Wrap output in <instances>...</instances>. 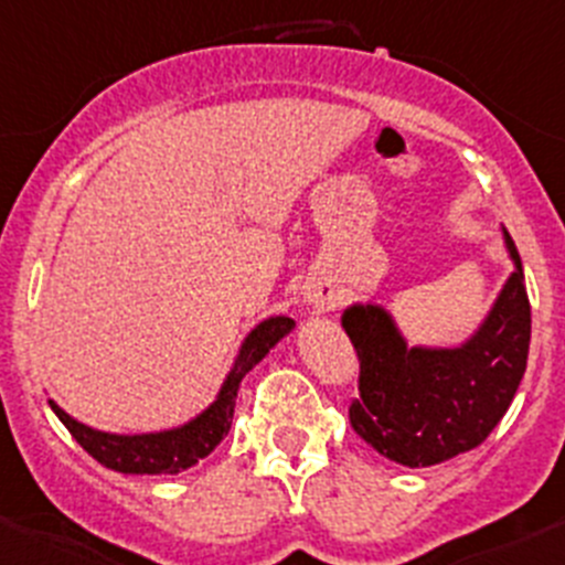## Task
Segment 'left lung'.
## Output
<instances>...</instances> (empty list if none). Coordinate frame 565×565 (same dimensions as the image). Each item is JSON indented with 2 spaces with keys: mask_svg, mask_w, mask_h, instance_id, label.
Listing matches in <instances>:
<instances>
[{
  "mask_svg": "<svg viewBox=\"0 0 565 565\" xmlns=\"http://www.w3.org/2000/svg\"><path fill=\"white\" fill-rule=\"evenodd\" d=\"M514 273L481 328L461 347H407L380 306L341 317L361 361L350 424L374 451L407 467H429L481 446L520 388L530 350V300L509 232Z\"/></svg>",
  "mask_w": 565,
  "mask_h": 565,
  "instance_id": "left-lung-1",
  "label": "left lung"
}]
</instances>
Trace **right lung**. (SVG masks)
Masks as SVG:
<instances>
[{
	"mask_svg": "<svg viewBox=\"0 0 565 565\" xmlns=\"http://www.w3.org/2000/svg\"><path fill=\"white\" fill-rule=\"evenodd\" d=\"M295 328L289 317H270L265 322L256 324L246 335L237 355L235 366L226 374L224 385H221L218 398L188 420L185 426H177L169 431H156V435H108V431L89 429V426L78 424L76 418L65 413L60 404L49 398L51 409L56 418L67 426L78 446L98 459L108 470L117 472H134V476H174V472L188 470L196 465L199 459L207 457L226 435H230L232 415H235V398L241 380L246 377L250 369Z\"/></svg>",
	"mask_w": 565,
	"mask_h": 565,
	"instance_id": "obj_1",
	"label": "right lung"
}]
</instances>
